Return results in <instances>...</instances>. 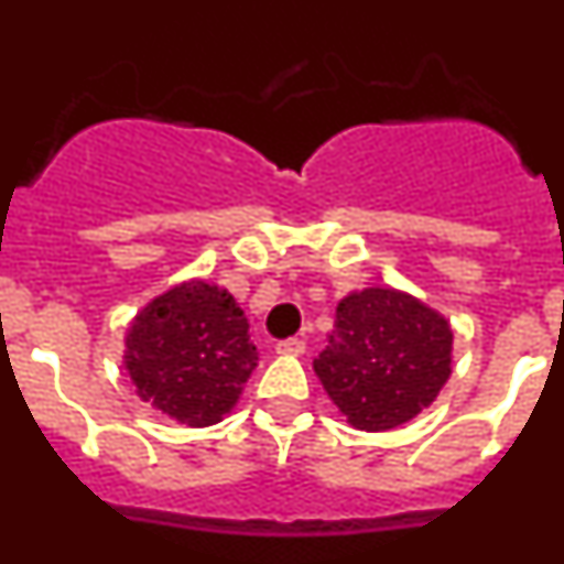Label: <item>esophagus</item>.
Returning <instances> with one entry per match:
<instances>
[{
  "label": "esophagus",
  "mask_w": 564,
  "mask_h": 564,
  "mask_svg": "<svg viewBox=\"0 0 564 564\" xmlns=\"http://www.w3.org/2000/svg\"><path fill=\"white\" fill-rule=\"evenodd\" d=\"M276 352H282V356H302L305 352V338H282V341H276Z\"/></svg>",
  "instance_id": "obj_1"
}]
</instances>
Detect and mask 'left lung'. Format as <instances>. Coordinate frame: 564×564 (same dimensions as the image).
Returning a JSON list of instances; mask_svg holds the SVG:
<instances>
[{
	"instance_id": "8db88e82",
	"label": "left lung",
	"mask_w": 564,
	"mask_h": 564,
	"mask_svg": "<svg viewBox=\"0 0 564 564\" xmlns=\"http://www.w3.org/2000/svg\"><path fill=\"white\" fill-rule=\"evenodd\" d=\"M449 364L446 318L406 293L370 288L338 302L327 350L313 367L352 426L383 432L435 401Z\"/></svg>"
}]
</instances>
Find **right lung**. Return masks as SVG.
<instances>
[{
	"label": "right lung",
	"mask_w": 564,
	"mask_h": 564,
	"mask_svg": "<svg viewBox=\"0 0 564 564\" xmlns=\"http://www.w3.org/2000/svg\"><path fill=\"white\" fill-rule=\"evenodd\" d=\"M138 395L188 426H212L257 367L248 318L228 291L186 282L158 296L127 336Z\"/></svg>",
	"instance_id": "obj_1"
}]
</instances>
